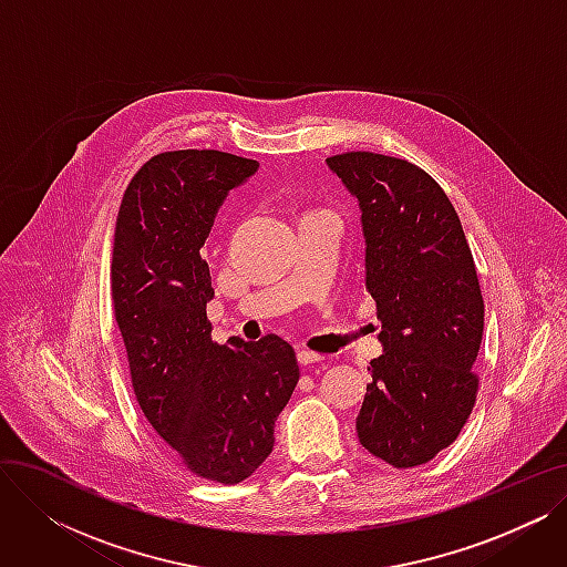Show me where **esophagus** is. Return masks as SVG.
<instances>
[{
	"label": "esophagus",
	"mask_w": 567,
	"mask_h": 567,
	"mask_svg": "<svg viewBox=\"0 0 567 567\" xmlns=\"http://www.w3.org/2000/svg\"><path fill=\"white\" fill-rule=\"evenodd\" d=\"M296 359H299L301 365H310V363L323 361V355H321V353H315V351H310V349H299V351H296Z\"/></svg>",
	"instance_id": "obj_1"
}]
</instances>
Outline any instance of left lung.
Returning <instances> with one entry per match:
<instances>
[{"label":"left lung","mask_w":567,"mask_h":567,"mask_svg":"<svg viewBox=\"0 0 567 567\" xmlns=\"http://www.w3.org/2000/svg\"><path fill=\"white\" fill-rule=\"evenodd\" d=\"M326 165L359 202L365 289L383 351L355 415L368 453L395 468L449 449L471 415L485 303L455 208L434 178L402 158L349 152Z\"/></svg>","instance_id":"8db88e82"}]
</instances>
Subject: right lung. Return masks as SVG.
Instances as JSON below:
<instances>
[{
  "instance_id": "right-lung-1",
  "label": "right lung",
  "mask_w": 567,
  "mask_h": 567,
  "mask_svg": "<svg viewBox=\"0 0 567 567\" xmlns=\"http://www.w3.org/2000/svg\"><path fill=\"white\" fill-rule=\"evenodd\" d=\"M257 169L214 148L158 154L133 176L114 227L112 301L140 409L195 475L223 485L271 455L299 381L285 340L218 344L206 319L214 287L202 248L229 190Z\"/></svg>"
}]
</instances>
